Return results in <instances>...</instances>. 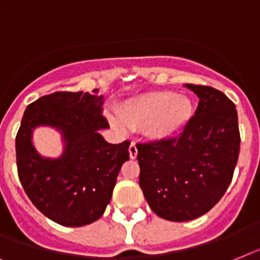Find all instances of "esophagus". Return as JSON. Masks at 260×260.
<instances>
[{
	"mask_svg": "<svg viewBox=\"0 0 260 260\" xmlns=\"http://www.w3.org/2000/svg\"><path fill=\"white\" fill-rule=\"evenodd\" d=\"M129 157L132 158V160L137 157V147L135 143H131L129 145Z\"/></svg>",
	"mask_w": 260,
	"mask_h": 260,
	"instance_id": "obj_1",
	"label": "esophagus"
}]
</instances>
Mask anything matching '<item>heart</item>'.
Wrapping results in <instances>:
<instances>
[{
	"mask_svg": "<svg viewBox=\"0 0 260 260\" xmlns=\"http://www.w3.org/2000/svg\"><path fill=\"white\" fill-rule=\"evenodd\" d=\"M194 113L191 100L172 91H156L128 100L120 116L128 126L150 124V134L167 139L180 134Z\"/></svg>",
	"mask_w": 260,
	"mask_h": 260,
	"instance_id": "heart-1",
	"label": "heart"
}]
</instances>
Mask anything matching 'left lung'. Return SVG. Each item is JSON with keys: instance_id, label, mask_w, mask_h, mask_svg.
Listing matches in <instances>:
<instances>
[{"instance_id": "8db88e82", "label": "left lung", "mask_w": 260, "mask_h": 260, "mask_svg": "<svg viewBox=\"0 0 260 260\" xmlns=\"http://www.w3.org/2000/svg\"><path fill=\"white\" fill-rule=\"evenodd\" d=\"M186 87L200 102L180 136L136 144L144 197L158 217L173 222L206 214L223 197L241 145L235 104L213 87Z\"/></svg>"}]
</instances>
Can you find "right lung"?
Segmentation results:
<instances>
[{"instance_id": "right-lung-1", "label": "right lung", "mask_w": 260, "mask_h": 260, "mask_svg": "<svg viewBox=\"0 0 260 260\" xmlns=\"http://www.w3.org/2000/svg\"><path fill=\"white\" fill-rule=\"evenodd\" d=\"M54 92L29 104L15 137L18 177L42 214L62 226L79 228L103 215L121 165L129 160V141L110 144L99 134L110 126L103 116L104 96ZM49 125L61 132L65 150L46 159L32 145V129Z\"/></svg>"}]
</instances>
